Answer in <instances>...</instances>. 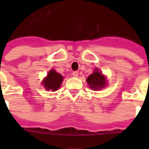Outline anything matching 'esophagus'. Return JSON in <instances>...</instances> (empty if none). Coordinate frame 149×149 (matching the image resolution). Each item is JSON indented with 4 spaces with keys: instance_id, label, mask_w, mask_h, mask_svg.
Instances as JSON below:
<instances>
[{
    "instance_id": "1",
    "label": "esophagus",
    "mask_w": 149,
    "mask_h": 149,
    "mask_svg": "<svg viewBox=\"0 0 149 149\" xmlns=\"http://www.w3.org/2000/svg\"><path fill=\"white\" fill-rule=\"evenodd\" d=\"M72 76L74 77H78V72L77 71H73L72 72Z\"/></svg>"
}]
</instances>
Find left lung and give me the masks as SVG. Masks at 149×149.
Here are the masks:
<instances>
[{"mask_svg": "<svg viewBox=\"0 0 149 149\" xmlns=\"http://www.w3.org/2000/svg\"><path fill=\"white\" fill-rule=\"evenodd\" d=\"M86 82L89 84V86L91 89H93L94 91L100 90L101 88H104L106 86V79L104 75H102L100 72H99L98 69H96L95 71L93 72L91 75H90L87 79Z\"/></svg>", "mask_w": 149, "mask_h": 149, "instance_id": "1", "label": "left lung"}]
</instances>
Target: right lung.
<instances>
[{
  "instance_id": "add662e5",
  "label": "right lung",
  "mask_w": 149,
  "mask_h": 149,
  "mask_svg": "<svg viewBox=\"0 0 149 149\" xmlns=\"http://www.w3.org/2000/svg\"><path fill=\"white\" fill-rule=\"evenodd\" d=\"M63 80V77L59 73L56 72L55 70H52L49 72L47 77L43 80L42 84L43 86L48 91L50 90V91H56L60 87Z\"/></svg>"
}]
</instances>
